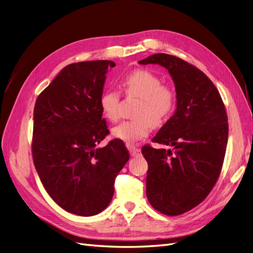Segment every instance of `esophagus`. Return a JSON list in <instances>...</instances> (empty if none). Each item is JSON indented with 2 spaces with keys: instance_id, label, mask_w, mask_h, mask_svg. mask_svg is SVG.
<instances>
[{
  "instance_id": "1",
  "label": "esophagus",
  "mask_w": 253,
  "mask_h": 253,
  "mask_svg": "<svg viewBox=\"0 0 253 253\" xmlns=\"http://www.w3.org/2000/svg\"><path fill=\"white\" fill-rule=\"evenodd\" d=\"M126 148L128 149V151H129V153H131L132 156H138V155H140L141 150H140V148L137 147V145L127 143L126 144Z\"/></svg>"
}]
</instances>
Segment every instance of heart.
Wrapping results in <instances>:
<instances>
[{
	"mask_svg": "<svg viewBox=\"0 0 253 253\" xmlns=\"http://www.w3.org/2000/svg\"><path fill=\"white\" fill-rule=\"evenodd\" d=\"M122 87L128 97L140 99L136 111L137 119L124 121L112 128L115 138L132 143L148 136L153 127L163 125L175 106L174 91L163 85L155 74L147 70H137L122 80ZM120 97L117 91L105 90L100 96V108L106 119L117 121L119 118Z\"/></svg>",
	"mask_w": 253,
	"mask_h": 253,
	"instance_id": "1",
	"label": "heart"
}]
</instances>
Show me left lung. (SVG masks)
Instances as JSON below:
<instances>
[{
	"instance_id": "8db88e82",
	"label": "left lung",
	"mask_w": 253,
	"mask_h": 253,
	"mask_svg": "<svg viewBox=\"0 0 253 253\" xmlns=\"http://www.w3.org/2000/svg\"><path fill=\"white\" fill-rule=\"evenodd\" d=\"M139 64H158L170 74L176 110L152 139L171 149L144 145L147 196L154 209L179 215L200 205L218 178L228 142V118L217 88L207 76L175 56L155 53Z\"/></svg>"
}]
</instances>
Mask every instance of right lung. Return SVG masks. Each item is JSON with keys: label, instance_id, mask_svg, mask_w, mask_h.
Returning <instances> with one entry per match:
<instances>
[{"label": "right lung", "instance_id": "obj_1", "mask_svg": "<svg viewBox=\"0 0 253 253\" xmlns=\"http://www.w3.org/2000/svg\"><path fill=\"white\" fill-rule=\"evenodd\" d=\"M114 66L108 60L67 65L35 104L36 170L52 200L80 216L96 215L109 206L115 178L129 158L120 139L97 147L109 134L99 100Z\"/></svg>", "mask_w": 253, "mask_h": 253}]
</instances>
